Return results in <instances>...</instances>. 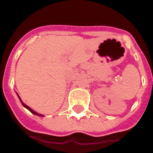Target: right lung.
Listing matches in <instances>:
<instances>
[{"mask_svg": "<svg viewBox=\"0 0 153 153\" xmlns=\"http://www.w3.org/2000/svg\"><path fill=\"white\" fill-rule=\"evenodd\" d=\"M18 96H19V95H18ZM19 99H20V98H19ZM20 101H21V99H20ZM21 103H22V104H23V106H25V107H26V108H27V109H28V110H29V111H31V112L33 113V114H34V115H39V116H41V115L42 116V115H41V114H38V113H37V112H36V111H33V110H32L31 108L29 107V106H27V105H25V103L23 102L22 101H21Z\"/></svg>", "mask_w": 153, "mask_h": 153, "instance_id": "obj_1", "label": "right lung"}]
</instances>
